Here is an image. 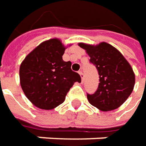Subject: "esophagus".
I'll list each match as a JSON object with an SVG mask.
<instances>
[{
    "instance_id": "esophagus-1",
    "label": "esophagus",
    "mask_w": 146,
    "mask_h": 146,
    "mask_svg": "<svg viewBox=\"0 0 146 146\" xmlns=\"http://www.w3.org/2000/svg\"><path fill=\"white\" fill-rule=\"evenodd\" d=\"M79 75H80V76H81L82 82L84 81V75H83V73H82V71H80V72H79Z\"/></svg>"
}]
</instances>
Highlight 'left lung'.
<instances>
[{"instance_id":"obj_1","label":"left lung","mask_w":146,"mask_h":146,"mask_svg":"<svg viewBox=\"0 0 146 146\" xmlns=\"http://www.w3.org/2000/svg\"><path fill=\"white\" fill-rule=\"evenodd\" d=\"M78 45L86 50L99 74L98 90L94 94H87L89 102L103 111L120 107L134 90L135 75L131 64L107 42L96 45L80 42Z\"/></svg>"}]
</instances>
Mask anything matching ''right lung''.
<instances>
[{"mask_svg":"<svg viewBox=\"0 0 146 146\" xmlns=\"http://www.w3.org/2000/svg\"><path fill=\"white\" fill-rule=\"evenodd\" d=\"M66 48L59 38H52L34 48L20 64L22 90L37 108L57 107L74 83L81 82L80 75L71 70V61L63 60Z\"/></svg>","mask_w":146,"mask_h":146,"instance_id":"1","label":"right lung"}]
</instances>
